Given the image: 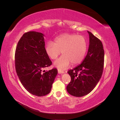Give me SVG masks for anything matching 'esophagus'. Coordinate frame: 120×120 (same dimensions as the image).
I'll return each instance as SVG.
<instances>
[{"label": "esophagus", "mask_w": 120, "mask_h": 120, "mask_svg": "<svg viewBox=\"0 0 120 120\" xmlns=\"http://www.w3.org/2000/svg\"><path fill=\"white\" fill-rule=\"evenodd\" d=\"M64 71H61V70H58V73H59V74H64Z\"/></svg>", "instance_id": "1"}]
</instances>
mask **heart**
Listing matches in <instances>:
<instances>
[{
    "mask_svg": "<svg viewBox=\"0 0 120 120\" xmlns=\"http://www.w3.org/2000/svg\"><path fill=\"white\" fill-rule=\"evenodd\" d=\"M87 50L86 40L82 35L65 34L49 41L45 46V52L50 59L56 60L62 52L63 55L54 63L59 70H64L70 64L77 65L83 60Z\"/></svg>",
    "mask_w": 120,
    "mask_h": 120,
    "instance_id": "b5f03b06",
    "label": "heart"
}]
</instances>
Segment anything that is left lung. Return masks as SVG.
I'll use <instances>...</instances> for the list:
<instances>
[{"mask_svg": "<svg viewBox=\"0 0 120 120\" xmlns=\"http://www.w3.org/2000/svg\"><path fill=\"white\" fill-rule=\"evenodd\" d=\"M88 53L81 64L68 73L71 81L67 86L70 95L80 97L88 95L95 88L101 78L104 64V50L102 42L91 32Z\"/></svg>", "mask_w": 120, "mask_h": 120, "instance_id": "1", "label": "left lung"}]
</instances>
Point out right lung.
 <instances>
[{
	"mask_svg": "<svg viewBox=\"0 0 120 120\" xmlns=\"http://www.w3.org/2000/svg\"><path fill=\"white\" fill-rule=\"evenodd\" d=\"M41 32L29 31L23 34L17 43L15 52V67L19 80L27 91L38 97L49 94L57 74L46 54L45 39Z\"/></svg>",
	"mask_w": 120,
	"mask_h": 120,
	"instance_id": "add662e5",
	"label": "right lung"
}]
</instances>
